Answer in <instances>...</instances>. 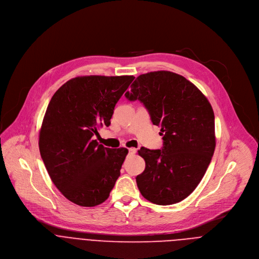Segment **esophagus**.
Instances as JSON below:
<instances>
[{"instance_id": "34e87169", "label": "esophagus", "mask_w": 259, "mask_h": 259, "mask_svg": "<svg viewBox=\"0 0 259 259\" xmlns=\"http://www.w3.org/2000/svg\"><path fill=\"white\" fill-rule=\"evenodd\" d=\"M136 153V149H135V147H130V149H129V154L130 155H134Z\"/></svg>"}]
</instances>
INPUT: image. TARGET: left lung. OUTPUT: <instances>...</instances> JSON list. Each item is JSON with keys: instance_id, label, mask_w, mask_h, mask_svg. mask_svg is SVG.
I'll return each instance as SVG.
<instances>
[{"instance_id": "1", "label": "left lung", "mask_w": 259, "mask_h": 259, "mask_svg": "<svg viewBox=\"0 0 259 259\" xmlns=\"http://www.w3.org/2000/svg\"><path fill=\"white\" fill-rule=\"evenodd\" d=\"M149 110L161 127L162 150L141 147L144 171L137 175L141 195L157 205L189 197L206 173L215 150V123L206 96L189 80L167 70L143 73L125 93Z\"/></svg>"}]
</instances>
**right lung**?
<instances>
[{
  "instance_id": "add662e5",
  "label": "right lung",
  "mask_w": 259,
  "mask_h": 259,
  "mask_svg": "<svg viewBox=\"0 0 259 259\" xmlns=\"http://www.w3.org/2000/svg\"><path fill=\"white\" fill-rule=\"evenodd\" d=\"M133 80V76L77 77L52 96L39 147L51 180L70 202L97 206L114 189L128 150L104 147L94 135L110 125L116 103Z\"/></svg>"
}]
</instances>
